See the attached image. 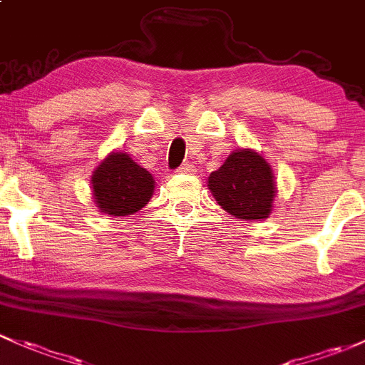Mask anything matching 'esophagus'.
Listing matches in <instances>:
<instances>
[{"instance_id": "1", "label": "esophagus", "mask_w": 365, "mask_h": 365, "mask_svg": "<svg viewBox=\"0 0 365 365\" xmlns=\"http://www.w3.org/2000/svg\"><path fill=\"white\" fill-rule=\"evenodd\" d=\"M178 174H195V167L190 165V163H182V165L178 168Z\"/></svg>"}]
</instances>
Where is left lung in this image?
Segmentation results:
<instances>
[{
	"label": "left lung",
	"mask_w": 365,
	"mask_h": 365,
	"mask_svg": "<svg viewBox=\"0 0 365 365\" xmlns=\"http://www.w3.org/2000/svg\"><path fill=\"white\" fill-rule=\"evenodd\" d=\"M209 190L226 212L245 221L268 217L277 197L272 165L249 148L235 150L209 175Z\"/></svg>",
	"instance_id": "1"
}]
</instances>
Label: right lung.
Wrapping results in <instances>:
<instances>
[{
  "instance_id": "1",
  "label": "right lung",
  "mask_w": 365,
  "mask_h": 365,
  "mask_svg": "<svg viewBox=\"0 0 365 365\" xmlns=\"http://www.w3.org/2000/svg\"><path fill=\"white\" fill-rule=\"evenodd\" d=\"M155 179L127 153L111 151L92 172V195L101 212L120 217L148 205Z\"/></svg>"
}]
</instances>
